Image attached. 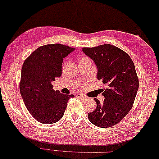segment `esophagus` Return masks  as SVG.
<instances>
[{
  "mask_svg": "<svg viewBox=\"0 0 159 159\" xmlns=\"http://www.w3.org/2000/svg\"><path fill=\"white\" fill-rule=\"evenodd\" d=\"M77 97H79V98H81L84 100H87L88 99V97L87 96H85L84 94H77Z\"/></svg>",
  "mask_w": 159,
  "mask_h": 159,
  "instance_id": "esophagus-1",
  "label": "esophagus"
}]
</instances>
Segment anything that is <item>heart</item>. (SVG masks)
I'll use <instances>...</instances> for the list:
<instances>
[{"label":"heart","instance_id":"obj_1","mask_svg":"<svg viewBox=\"0 0 159 159\" xmlns=\"http://www.w3.org/2000/svg\"><path fill=\"white\" fill-rule=\"evenodd\" d=\"M84 60H90L87 57H80L79 62H82V61H84Z\"/></svg>","mask_w":159,"mask_h":159}]
</instances>
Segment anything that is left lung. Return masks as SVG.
Here are the masks:
<instances>
[{
    "label": "left lung",
    "instance_id": "obj_1",
    "mask_svg": "<svg viewBox=\"0 0 159 159\" xmlns=\"http://www.w3.org/2000/svg\"><path fill=\"white\" fill-rule=\"evenodd\" d=\"M82 51L96 64L97 79L107 85L102 89L103 103L94 99L96 109L88 114V119L99 127H111L121 121L133 107L139 85L135 66L127 53L110 44L83 48Z\"/></svg>",
    "mask_w": 159,
    "mask_h": 159
}]
</instances>
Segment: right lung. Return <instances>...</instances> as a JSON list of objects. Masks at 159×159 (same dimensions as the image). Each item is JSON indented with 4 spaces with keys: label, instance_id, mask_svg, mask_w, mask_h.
<instances>
[{
    "label": "right lung",
    "instance_id": "1",
    "mask_svg": "<svg viewBox=\"0 0 159 159\" xmlns=\"http://www.w3.org/2000/svg\"><path fill=\"white\" fill-rule=\"evenodd\" d=\"M75 50L62 44L38 48L25 60L21 70L20 92L24 103L38 121L49 124L62 118L73 94L53 89L52 82L62 75L63 58Z\"/></svg>",
    "mask_w": 159,
    "mask_h": 159
}]
</instances>
